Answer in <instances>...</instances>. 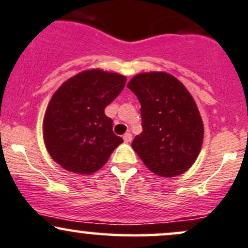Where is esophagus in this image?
Instances as JSON below:
<instances>
[{"label": "esophagus", "instance_id": "esophagus-1", "mask_svg": "<svg viewBox=\"0 0 248 248\" xmlns=\"http://www.w3.org/2000/svg\"><path fill=\"white\" fill-rule=\"evenodd\" d=\"M124 142H130V141H132V134H130V133H126V134L124 135Z\"/></svg>", "mask_w": 248, "mask_h": 248}]
</instances>
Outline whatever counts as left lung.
Returning <instances> with one entry per match:
<instances>
[{"label":"left lung","mask_w":248,"mask_h":248,"mask_svg":"<svg viewBox=\"0 0 248 248\" xmlns=\"http://www.w3.org/2000/svg\"><path fill=\"white\" fill-rule=\"evenodd\" d=\"M127 87L141 105L142 133L132 142L149 170L172 178L194 164L201 149L203 124L186 87L162 72L135 75Z\"/></svg>","instance_id":"obj_1"}]
</instances>
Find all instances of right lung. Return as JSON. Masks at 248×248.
<instances>
[{"mask_svg": "<svg viewBox=\"0 0 248 248\" xmlns=\"http://www.w3.org/2000/svg\"><path fill=\"white\" fill-rule=\"evenodd\" d=\"M124 84L126 76L91 69L60 87L43 119V139L54 161L78 174H92L107 162L124 140L114 134L105 108Z\"/></svg>", "mask_w": 248, "mask_h": 248, "instance_id": "add662e5", "label": "right lung"}]
</instances>
